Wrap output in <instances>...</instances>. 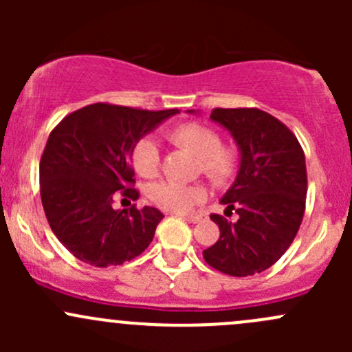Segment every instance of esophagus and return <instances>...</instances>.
<instances>
[{"instance_id": "esophagus-1", "label": "esophagus", "mask_w": 352, "mask_h": 352, "mask_svg": "<svg viewBox=\"0 0 352 352\" xmlns=\"http://www.w3.org/2000/svg\"><path fill=\"white\" fill-rule=\"evenodd\" d=\"M182 218L186 219V221L199 223V221H202V219L208 218V214H206V212H197V214H184Z\"/></svg>"}]
</instances>
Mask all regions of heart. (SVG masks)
I'll return each instance as SVG.
<instances>
[{"label": "heart", "mask_w": 352, "mask_h": 352, "mask_svg": "<svg viewBox=\"0 0 352 352\" xmlns=\"http://www.w3.org/2000/svg\"><path fill=\"white\" fill-rule=\"evenodd\" d=\"M166 138L175 146L197 156V173H204L216 187H225L236 177L240 168V150L233 143H223L214 127L202 122H180L166 131ZM131 165L143 179H156L160 173L158 144L151 138H141L131 150ZM151 201L158 208L172 212H187L208 197L204 184L160 182L151 187Z\"/></svg>", "instance_id": "obj_1"}]
</instances>
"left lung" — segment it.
I'll list each match as a JSON object with an SVG mask.
<instances>
[{"mask_svg":"<svg viewBox=\"0 0 352 352\" xmlns=\"http://www.w3.org/2000/svg\"><path fill=\"white\" fill-rule=\"evenodd\" d=\"M211 119L225 126L240 148L239 175L221 199L228 221L211 214L219 239L202 252L223 274L245 278L281 258L300 230L307 202V165L300 141L289 127L255 107L212 109Z\"/></svg>","mask_w":352,"mask_h":352,"instance_id":"1","label":"left lung"}]
</instances>
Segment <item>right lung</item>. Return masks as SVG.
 <instances>
[{
	"mask_svg": "<svg viewBox=\"0 0 352 352\" xmlns=\"http://www.w3.org/2000/svg\"><path fill=\"white\" fill-rule=\"evenodd\" d=\"M179 110L87 105L51 131L41 158V197L49 226L71 254L95 267L120 265L144 252L163 214L136 204L113 209L116 197L136 201L131 150Z\"/></svg>",
	"mask_w": 352,
	"mask_h": 352,
	"instance_id": "add662e5",
	"label": "right lung"
}]
</instances>
